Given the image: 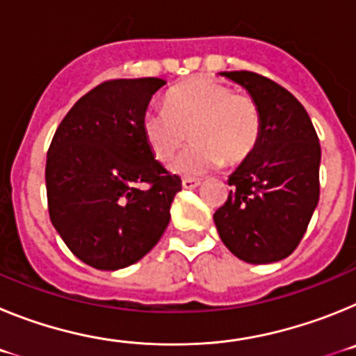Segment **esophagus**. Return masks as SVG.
<instances>
[{"mask_svg":"<svg viewBox=\"0 0 356 356\" xmlns=\"http://www.w3.org/2000/svg\"><path fill=\"white\" fill-rule=\"evenodd\" d=\"M200 184H201L200 178H191V176H185L184 180H181L184 188H196Z\"/></svg>","mask_w":356,"mask_h":356,"instance_id":"34e87169","label":"esophagus"}]
</instances>
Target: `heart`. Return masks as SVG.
Listing matches in <instances>:
<instances>
[{"mask_svg": "<svg viewBox=\"0 0 356 356\" xmlns=\"http://www.w3.org/2000/svg\"><path fill=\"white\" fill-rule=\"evenodd\" d=\"M172 169L184 175H201L222 162L241 163L253 153L262 131L259 105L248 94L210 78H193L165 97V106H149L143 114V135L159 162L172 159L187 140Z\"/></svg>", "mask_w": 356, "mask_h": 356, "instance_id": "obj_1", "label": "heart"}]
</instances>
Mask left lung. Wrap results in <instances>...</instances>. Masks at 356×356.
<instances>
[{
  "instance_id": "1",
  "label": "left lung",
  "mask_w": 356,
  "mask_h": 356,
  "mask_svg": "<svg viewBox=\"0 0 356 356\" xmlns=\"http://www.w3.org/2000/svg\"><path fill=\"white\" fill-rule=\"evenodd\" d=\"M221 74L251 94L262 131L228 178L232 191L213 222L237 259L278 262L298 248L319 201V139L305 106L282 85L253 71Z\"/></svg>"
}]
</instances>
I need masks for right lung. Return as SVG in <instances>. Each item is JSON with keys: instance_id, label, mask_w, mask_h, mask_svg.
<instances>
[{"instance_id": "1", "label": "right lung", "mask_w": 356, "mask_h": 356, "mask_svg": "<svg viewBox=\"0 0 356 356\" xmlns=\"http://www.w3.org/2000/svg\"><path fill=\"white\" fill-rule=\"evenodd\" d=\"M163 85L160 78L103 81L74 103L49 144V219L71 253L102 271L153 250L181 191L180 176L153 156L143 135V114Z\"/></svg>"}]
</instances>
